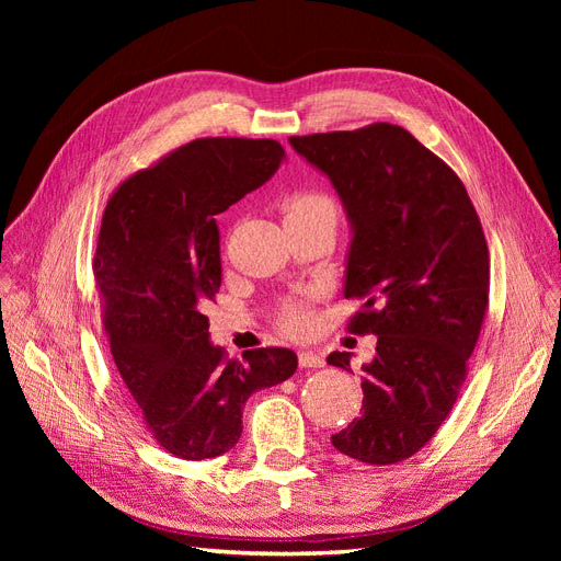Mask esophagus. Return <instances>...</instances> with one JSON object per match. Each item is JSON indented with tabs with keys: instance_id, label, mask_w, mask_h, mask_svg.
I'll list each match as a JSON object with an SVG mask.
<instances>
[{
	"instance_id": "34e87169",
	"label": "esophagus",
	"mask_w": 561,
	"mask_h": 561,
	"mask_svg": "<svg viewBox=\"0 0 561 561\" xmlns=\"http://www.w3.org/2000/svg\"><path fill=\"white\" fill-rule=\"evenodd\" d=\"M299 367L301 369L322 367V355L316 351H299Z\"/></svg>"
}]
</instances>
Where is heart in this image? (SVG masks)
<instances>
[{
  "label": "heart",
  "instance_id": "1",
  "mask_svg": "<svg viewBox=\"0 0 561 561\" xmlns=\"http://www.w3.org/2000/svg\"><path fill=\"white\" fill-rule=\"evenodd\" d=\"M280 208L285 213V219L309 217V215H320V213L336 215L332 198L316 192V190H299V192L287 194L280 201ZM276 325L283 332H290V334L307 332L309 330V304H307V299H304V297L283 299L280 307L276 309Z\"/></svg>",
  "mask_w": 561,
  "mask_h": 561
}]
</instances>
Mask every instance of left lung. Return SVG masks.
I'll list each match as a JSON object with an SVG mask.
<instances>
[{"mask_svg":"<svg viewBox=\"0 0 561 561\" xmlns=\"http://www.w3.org/2000/svg\"><path fill=\"white\" fill-rule=\"evenodd\" d=\"M290 145L332 180L351 219L344 295L363 307L346 330L377 334L363 414L332 445L369 466L400 463L431 443L468 377L489 307L480 215L461 178L400 126L293 135ZM328 363L351 371V353Z\"/></svg>","mask_w":561,"mask_h":561,"instance_id":"1","label":"left lung"}]
</instances>
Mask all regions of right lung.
<instances>
[{"label":"right lung","mask_w":561,"mask_h":561,"mask_svg":"<svg viewBox=\"0 0 561 561\" xmlns=\"http://www.w3.org/2000/svg\"><path fill=\"white\" fill-rule=\"evenodd\" d=\"M276 140L198 138L124 180L110 196L93 276L112 358L147 431L184 461L227 454L245 400L290 379V348L229 360L208 342L206 307L222 285L215 215L262 186L283 159Z\"/></svg>","instance_id":"right-lung-1"}]
</instances>
